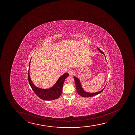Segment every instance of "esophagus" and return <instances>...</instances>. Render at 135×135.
I'll list each match as a JSON object with an SVG mask.
<instances>
[{"mask_svg": "<svg viewBox=\"0 0 135 135\" xmlns=\"http://www.w3.org/2000/svg\"><path fill=\"white\" fill-rule=\"evenodd\" d=\"M68 73H69V74L70 75H73L74 73V70H73V69H69L68 71Z\"/></svg>", "mask_w": 135, "mask_h": 135, "instance_id": "obj_1", "label": "esophagus"}]
</instances>
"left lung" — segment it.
Masks as SVG:
<instances>
[{
	"label": "left lung",
	"instance_id": "1",
	"mask_svg": "<svg viewBox=\"0 0 135 135\" xmlns=\"http://www.w3.org/2000/svg\"><path fill=\"white\" fill-rule=\"evenodd\" d=\"M97 48L98 49V50H99V51L101 54H104L106 59V57L105 56V54H104V52L101 51L98 47H97ZM73 78H74L75 81L76 89L77 92H78V93L79 94V95H80L81 96L83 97H92V96H95V95H98V94H99V93L102 92L104 90V88H105L106 85L101 90L97 92H95V93H90V92H88L85 91V90H83V89L82 88V86H81V82H80V80H79L78 78L76 77V76H74Z\"/></svg>",
	"mask_w": 135,
	"mask_h": 135
}]
</instances>
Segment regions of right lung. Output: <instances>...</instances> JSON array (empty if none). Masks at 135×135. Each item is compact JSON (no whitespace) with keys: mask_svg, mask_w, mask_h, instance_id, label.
<instances>
[{"mask_svg":"<svg viewBox=\"0 0 135 135\" xmlns=\"http://www.w3.org/2000/svg\"><path fill=\"white\" fill-rule=\"evenodd\" d=\"M31 59L29 64V70L28 73V79L30 85L36 95L39 98L45 100H52L54 99H57L59 98L62 92V86L65 79L69 76L68 73H64L59 77L56 81L55 84L53 86L49 89H42L36 86L33 83L30 76V64Z\"/></svg>","mask_w":135,"mask_h":135,"instance_id":"1","label":"right lung"}]
</instances>
